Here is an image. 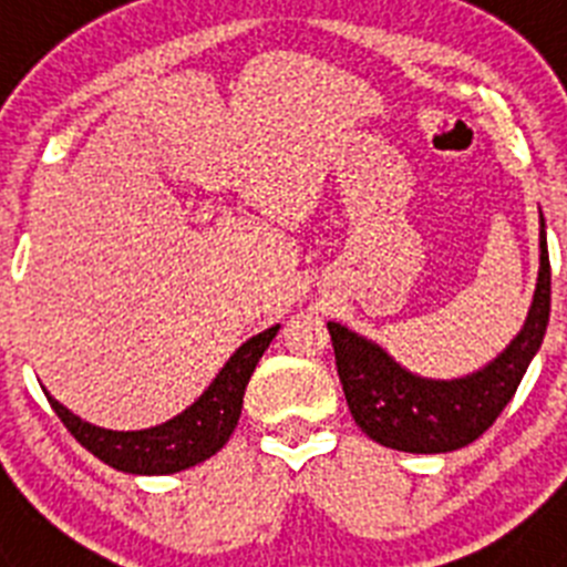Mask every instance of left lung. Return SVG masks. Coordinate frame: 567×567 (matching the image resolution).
Instances as JSON below:
<instances>
[{
    "label": "left lung",
    "instance_id": "obj_1",
    "mask_svg": "<svg viewBox=\"0 0 567 567\" xmlns=\"http://www.w3.org/2000/svg\"><path fill=\"white\" fill-rule=\"evenodd\" d=\"M550 315V264L539 213V275L517 338L477 372L434 380L409 372L383 346L329 320L340 383L354 423L374 443L409 454H445L474 443L517 392L543 346Z\"/></svg>",
    "mask_w": 567,
    "mask_h": 567
}]
</instances>
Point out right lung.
Instances as JSON below:
<instances>
[{"label": "right lung", "mask_w": 567, "mask_h": 567, "mask_svg": "<svg viewBox=\"0 0 567 567\" xmlns=\"http://www.w3.org/2000/svg\"><path fill=\"white\" fill-rule=\"evenodd\" d=\"M278 329L280 327L275 323V327L252 334L247 343H240L233 358L224 363L221 372L215 374L213 383L204 389L202 398L187 405L182 414H175L167 423L138 429V432H113V429L93 425L70 412L56 398H50L48 392L44 394H48L50 409L68 425V432L110 468L124 471V474H142V477L175 474V471L204 463L227 445L229 434L238 425L249 378Z\"/></svg>", "instance_id": "add662e5"}]
</instances>
